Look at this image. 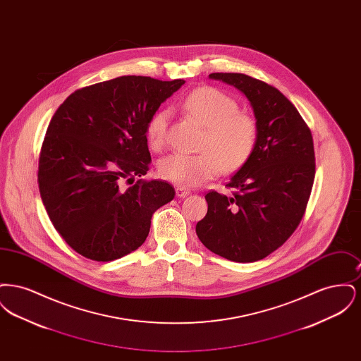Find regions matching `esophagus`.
<instances>
[{
	"label": "esophagus",
	"instance_id": "obj_1",
	"mask_svg": "<svg viewBox=\"0 0 361 361\" xmlns=\"http://www.w3.org/2000/svg\"><path fill=\"white\" fill-rule=\"evenodd\" d=\"M176 195H177L178 197H187V196L190 195V192H189L188 189L178 187V188L176 189Z\"/></svg>",
	"mask_w": 361,
	"mask_h": 361
}]
</instances>
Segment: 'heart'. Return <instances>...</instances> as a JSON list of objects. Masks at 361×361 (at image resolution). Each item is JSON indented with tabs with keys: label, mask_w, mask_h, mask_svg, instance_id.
Instances as JSON below:
<instances>
[{
	"label": "heart",
	"mask_w": 361,
	"mask_h": 361,
	"mask_svg": "<svg viewBox=\"0 0 361 361\" xmlns=\"http://www.w3.org/2000/svg\"><path fill=\"white\" fill-rule=\"evenodd\" d=\"M184 111L206 128L200 143V154L168 155L158 162L159 176L176 185L189 188L212 178L222 169L235 172L255 153L258 140V123L250 114L240 111L234 97L211 86L190 92L183 103ZM171 112H155L146 126L149 145L159 150L168 134Z\"/></svg>",
	"instance_id": "obj_1"
}]
</instances>
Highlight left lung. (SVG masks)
<instances>
[{
    "instance_id": "1",
    "label": "left lung",
    "mask_w": 361,
    "mask_h": 361,
    "mask_svg": "<svg viewBox=\"0 0 361 361\" xmlns=\"http://www.w3.org/2000/svg\"><path fill=\"white\" fill-rule=\"evenodd\" d=\"M209 78L240 90L253 108L258 140L250 159L226 184L231 196L211 190L196 234L212 253L235 262L269 256L300 224L315 176L312 135L293 104L274 86L240 73Z\"/></svg>"
}]
</instances>
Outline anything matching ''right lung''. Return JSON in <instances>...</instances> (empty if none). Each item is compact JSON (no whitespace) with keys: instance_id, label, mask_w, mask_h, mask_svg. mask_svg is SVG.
Masks as SVG:
<instances>
[{"instance_id":"1","label":"right lung","mask_w":361,"mask_h":361,"mask_svg":"<svg viewBox=\"0 0 361 361\" xmlns=\"http://www.w3.org/2000/svg\"><path fill=\"white\" fill-rule=\"evenodd\" d=\"M184 84L123 75L75 90L54 114L39 157V190L55 230L81 256L114 261L137 250L153 214L172 202L176 190L166 181L135 178L152 162L147 123Z\"/></svg>"}]
</instances>
